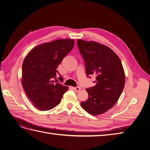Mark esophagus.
<instances>
[{"label":"esophagus","instance_id":"esophagus-1","mask_svg":"<svg viewBox=\"0 0 150 150\" xmlns=\"http://www.w3.org/2000/svg\"><path fill=\"white\" fill-rule=\"evenodd\" d=\"M73 89L74 90V91L76 93H78L79 91H80L81 88L80 87H76V88H73Z\"/></svg>","mask_w":150,"mask_h":150}]
</instances>
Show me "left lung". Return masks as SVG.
Instances as JSON below:
<instances>
[{"instance_id":"left-lung-1","label":"left lung","mask_w":150,"mask_h":150,"mask_svg":"<svg viewBox=\"0 0 150 150\" xmlns=\"http://www.w3.org/2000/svg\"><path fill=\"white\" fill-rule=\"evenodd\" d=\"M77 44L85 61L87 76H96V84L86 90L89 98L81 106L89 114L102 115L118 100L125 84V74L117 54L105 45L78 39Z\"/></svg>"}]
</instances>
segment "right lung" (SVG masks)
I'll list each match as a JSON object with an SVG mask.
<instances>
[{
	"label": "right lung",
	"mask_w": 150,
	"mask_h": 150,
	"mask_svg": "<svg viewBox=\"0 0 150 150\" xmlns=\"http://www.w3.org/2000/svg\"><path fill=\"white\" fill-rule=\"evenodd\" d=\"M74 45L72 39H62L35 46L22 64V85L28 98L39 110L47 111L60 103L67 86L54 84L57 68ZM60 78V77H59Z\"/></svg>",
	"instance_id": "1"
}]
</instances>
